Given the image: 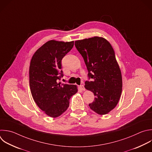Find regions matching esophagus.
<instances>
[{
	"mask_svg": "<svg viewBox=\"0 0 152 152\" xmlns=\"http://www.w3.org/2000/svg\"><path fill=\"white\" fill-rule=\"evenodd\" d=\"M80 88L82 89V90H83V91H85V87H84V85H80Z\"/></svg>",
	"mask_w": 152,
	"mask_h": 152,
	"instance_id": "1",
	"label": "esophagus"
}]
</instances>
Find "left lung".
Segmentation results:
<instances>
[{
	"instance_id": "8db88e82",
	"label": "left lung",
	"mask_w": 152,
	"mask_h": 152,
	"mask_svg": "<svg viewBox=\"0 0 152 152\" xmlns=\"http://www.w3.org/2000/svg\"><path fill=\"white\" fill-rule=\"evenodd\" d=\"M75 45L92 80L85 83V88L95 96L89 106L98 115H106L116 106L122 89L121 71L114 49L106 39L98 36L76 40Z\"/></svg>"
}]
</instances>
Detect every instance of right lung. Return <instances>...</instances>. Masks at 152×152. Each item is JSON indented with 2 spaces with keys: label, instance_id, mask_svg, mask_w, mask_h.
Here are the masks:
<instances>
[{
  "label": "right lung",
  "instance_id": "right-lung-1",
  "mask_svg": "<svg viewBox=\"0 0 152 152\" xmlns=\"http://www.w3.org/2000/svg\"><path fill=\"white\" fill-rule=\"evenodd\" d=\"M74 41L49 40L33 54L29 68V83L37 106L52 118L63 114L70 97L77 92L75 85L58 83L63 77L61 60L72 49Z\"/></svg>",
  "mask_w": 152,
  "mask_h": 152
}]
</instances>
